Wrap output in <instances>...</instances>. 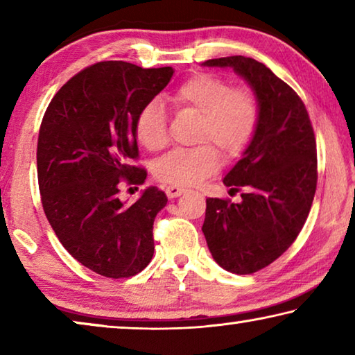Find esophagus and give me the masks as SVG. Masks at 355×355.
I'll list each match as a JSON object with an SVG mask.
<instances>
[{
    "instance_id": "34e87169",
    "label": "esophagus",
    "mask_w": 355,
    "mask_h": 355,
    "mask_svg": "<svg viewBox=\"0 0 355 355\" xmlns=\"http://www.w3.org/2000/svg\"><path fill=\"white\" fill-rule=\"evenodd\" d=\"M184 191H186V189L178 188V186H167V188H166V194H167V197H169V199H175V197L184 194Z\"/></svg>"
}]
</instances>
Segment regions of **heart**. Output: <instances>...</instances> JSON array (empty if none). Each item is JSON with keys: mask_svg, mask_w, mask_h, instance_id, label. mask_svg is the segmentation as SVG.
I'll return each instance as SVG.
<instances>
[{"mask_svg": "<svg viewBox=\"0 0 355 355\" xmlns=\"http://www.w3.org/2000/svg\"><path fill=\"white\" fill-rule=\"evenodd\" d=\"M171 103L177 111L200 116L196 141L205 142L192 148H175L156 161L155 177L173 186H191L218 171L219 153L235 159L254 139L260 123V105L245 87H232L225 78L197 73L172 92ZM135 133L142 147L158 152L169 142L167 114L161 101L152 100L136 117Z\"/></svg>", "mask_w": 355, "mask_h": 355, "instance_id": "obj_1", "label": "heart"}]
</instances>
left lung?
<instances>
[{
    "instance_id": "obj_1",
    "label": "left lung",
    "mask_w": 355,
    "mask_h": 355,
    "mask_svg": "<svg viewBox=\"0 0 355 355\" xmlns=\"http://www.w3.org/2000/svg\"><path fill=\"white\" fill-rule=\"evenodd\" d=\"M232 67L260 105V123L241 159L224 178L241 202L207 199L202 232L214 261L233 274H254L294 243L313 203L318 161L309 112L299 95L266 65L244 56L209 59Z\"/></svg>"
}]
</instances>
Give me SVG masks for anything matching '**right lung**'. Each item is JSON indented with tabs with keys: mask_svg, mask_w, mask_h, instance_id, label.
I'll use <instances>...</instances> for the list:
<instances>
[{
	"mask_svg": "<svg viewBox=\"0 0 355 355\" xmlns=\"http://www.w3.org/2000/svg\"><path fill=\"white\" fill-rule=\"evenodd\" d=\"M172 67L105 61L59 89L42 119L37 178L42 207L65 250L110 279L139 274L153 257V222L166 207L150 186L133 205L119 199L122 180L142 184L136 117L167 86ZM131 189V188H130Z\"/></svg>",
	"mask_w": 355,
	"mask_h": 355,
	"instance_id": "1",
	"label": "right lung"
}]
</instances>
